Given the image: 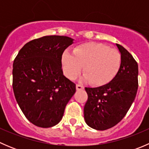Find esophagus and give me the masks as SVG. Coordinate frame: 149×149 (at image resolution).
Listing matches in <instances>:
<instances>
[{
	"mask_svg": "<svg viewBox=\"0 0 149 149\" xmlns=\"http://www.w3.org/2000/svg\"><path fill=\"white\" fill-rule=\"evenodd\" d=\"M76 89H77V90H82V89H84V86H83L80 85V84H77V85H76Z\"/></svg>",
	"mask_w": 149,
	"mask_h": 149,
	"instance_id": "1",
	"label": "esophagus"
}]
</instances>
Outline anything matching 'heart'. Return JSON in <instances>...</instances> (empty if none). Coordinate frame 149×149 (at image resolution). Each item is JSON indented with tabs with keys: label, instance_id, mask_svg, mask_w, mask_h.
Returning a JSON list of instances; mask_svg holds the SVG:
<instances>
[{
	"label": "heart",
	"instance_id": "b5f03b06",
	"mask_svg": "<svg viewBox=\"0 0 149 149\" xmlns=\"http://www.w3.org/2000/svg\"><path fill=\"white\" fill-rule=\"evenodd\" d=\"M61 62L68 79L75 80L84 66V80L100 86L109 83L116 76L120 67L121 57L115 48L102 43L88 42L76 47L73 54L65 50Z\"/></svg>",
	"mask_w": 149,
	"mask_h": 149
}]
</instances>
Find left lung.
<instances>
[{"label":"left lung","mask_w":149,"mask_h":149,"mask_svg":"<svg viewBox=\"0 0 149 149\" xmlns=\"http://www.w3.org/2000/svg\"><path fill=\"white\" fill-rule=\"evenodd\" d=\"M121 63L116 76L109 83L86 88L88 100L84 106L85 122L91 128L104 130L118 124L125 116L138 90V63L131 54L116 44Z\"/></svg>","instance_id":"obj_1"}]
</instances>
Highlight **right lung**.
Returning <instances> with one entry per match:
<instances>
[{
	"instance_id": "right-lung-1",
	"label": "right lung",
	"mask_w": 149,
	"mask_h": 149,
	"mask_svg": "<svg viewBox=\"0 0 149 149\" xmlns=\"http://www.w3.org/2000/svg\"><path fill=\"white\" fill-rule=\"evenodd\" d=\"M73 40L58 35L35 39L24 45L13 61L15 98L28 120L37 127L58 124L76 92V84L63 75L61 62Z\"/></svg>"
}]
</instances>
